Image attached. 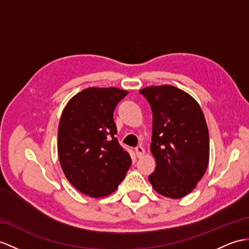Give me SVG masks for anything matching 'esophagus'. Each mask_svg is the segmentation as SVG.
I'll return each instance as SVG.
<instances>
[{
  "label": "esophagus",
  "instance_id": "34e87169",
  "mask_svg": "<svg viewBox=\"0 0 249 249\" xmlns=\"http://www.w3.org/2000/svg\"><path fill=\"white\" fill-rule=\"evenodd\" d=\"M135 152H136L137 157H142L144 155L145 150L142 147V145H138V147H136V149H135Z\"/></svg>",
  "mask_w": 249,
  "mask_h": 249
}]
</instances>
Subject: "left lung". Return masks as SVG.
<instances>
[{
    "label": "left lung",
    "instance_id": "obj_1",
    "mask_svg": "<svg viewBox=\"0 0 249 249\" xmlns=\"http://www.w3.org/2000/svg\"><path fill=\"white\" fill-rule=\"evenodd\" d=\"M152 108L155 171L149 180L162 196L180 198L195 189L209 162V132L201 107L191 95L169 84L139 90Z\"/></svg>",
    "mask_w": 249,
    "mask_h": 249
}]
</instances>
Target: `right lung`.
<instances>
[{"label": "right lung", "instance_id": "right-lung-1", "mask_svg": "<svg viewBox=\"0 0 249 249\" xmlns=\"http://www.w3.org/2000/svg\"><path fill=\"white\" fill-rule=\"evenodd\" d=\"M128 90L88 88L63 108L58 126V155L62 171L78 191L104 197L118 188L131 167L120 147L113 113Z\"/></svg>", "mask_w": 249, "mask_h": 249}]
</instances>
